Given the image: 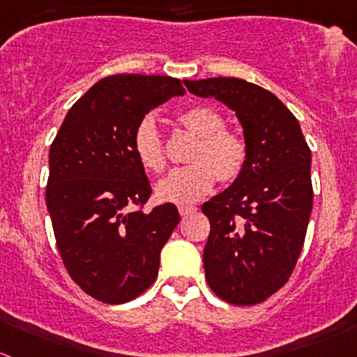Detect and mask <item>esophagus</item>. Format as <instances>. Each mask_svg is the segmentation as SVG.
Here are the masks:
<instances>
[{
  "mask_svg": "<svg viewBox=\"0 0 357 357\" xmlns=\"http://www.w3.org/2000/svg\"><path fill=\"white\" fill-rule=\"evenodd\" d=\"M196 206L195 205H181L178 206V212H181L182 217H188L191 215V213H196Z\"/></svg>",
  "mask_w": 357,
  "mask_h": 357,
  "instance_id": "34e87169",
  "label": "esophagus"
}]
</instances>
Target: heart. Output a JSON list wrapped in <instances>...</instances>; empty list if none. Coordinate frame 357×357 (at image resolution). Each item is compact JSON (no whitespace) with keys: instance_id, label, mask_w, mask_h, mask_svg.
Segmentation results:
<instances>
[{"instance_id":"b5f03b06","label":"heart","mask_w":357,"mask_h":357,"mask_svg":"<svg viewBox=\"0 0 357 357\" xmlns=\"http://www.w3.org/2000/svg\"><path fill=\"white\" fill-rule=\"evenodd\" d=\"M178 122L198 137L191 155L195 165L173 169L158 184V196L162 202L185 205L208 195L219 176L226 182L235 181L245 168L247 144L238 133L224 130V119L213 108H189L178 115ZM133 152L147 172L159 173L165 168V149L152 117H145L137 126Z\"/></svg>"}]
</instances>
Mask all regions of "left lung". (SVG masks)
<instances>
[{
  "instance_id": "obj_1",
  "label": "left lung",
  "mask_w": 357,
  "mask_h": 357,
  "mask_svg": "<svg viewBox=\"0 0 357 357\" xmlns=\"http://www.w3.org/2000/svg\"><path fill=\"white\" fill-rule=\"evenodd\" d=\"M184 84L231 108L247 144L243 172L202 206L210 220L206 282L227 303H261L289 280L303 249L314 202L310 149L300 122L270 91L235 77Z\"/></svg>"
}]
</instances>
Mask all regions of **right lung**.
I'll return each mask as SVG.
<instances>
[{"instance_id": "add662e5", "label": "right lung", "mask_w": 357, "mask_h": 357, "mask_svg": "<svg viewBox=\"0 0 357 357\" xmlns=\"http://www.w3.org/2000/svg\"><path fill=\"white\" fill-rule=\"evenodd\" d=\"M184 93L172 77L112 75L70 108L50 145L45 198L61 259L103 303L131 301L154 284L181 220L173 203L142 210L152 189L133 137L152 108Z\"/></svg>"}]
</instances>
